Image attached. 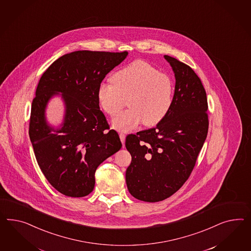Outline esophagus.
Wrapping results in <instances>:
<instances>
[{
  "label": "esophagus",
  "instance_id": "1",
  "mask_svg": "<svg viewBox=\"0 0 251 251\" xmlns=\"http://www.w3.org/2000/svg\"><path fill=\"white\" fill-rule=\"evenodd\" d=\"M125 138H126V135L124 133H120V139L122 141V144H124L125 143Z\"/></svg>",
  "mask_w": 251,
  "mask_h": 251
}]
</instances>
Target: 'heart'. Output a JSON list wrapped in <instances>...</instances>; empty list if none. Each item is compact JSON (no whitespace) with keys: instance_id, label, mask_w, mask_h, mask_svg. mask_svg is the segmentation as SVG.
Here are the masks:
<instances>
[{"instance_id":"1","label":"heart","mask_w":251,"mask_h":251,"mask_svg":"<svg viewBox=\"0 0 251 251\" xmlns=\"http://www.w3.org/2000/svg\"><path fill=\"white\" fill-rule=\"evenodd\" d=\"M96 96L108 115L117 113L127 100L129 109L113 117L111 125L117 130L128 131L143 122L150 127L163 121L174 103L175 83L169 75L137 60L117 71L112 82H100Z\"/></svg>"}]
</instances>
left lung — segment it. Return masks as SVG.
Masks as SVG:
<instances>
[{
    "mask_svg": "<svg viewBox=\"0 0 251 251\" xmlns=\"http://www.w3.org/2000/svg\"><path fill=\"white\" fill-rule=\"evenodd\" d=\"M175 73L174 103L155 128L126 137L131 155L126 170L129 194L136 199L163 201L182 187L195 167L208 131L207 99L189 66L164 55Z\"/></svg>",
    "mask_w": 251,
    "mask_h": 251,
    "instance_id": "left-lung-1",
    "label": "left lung"
}]
</instances>
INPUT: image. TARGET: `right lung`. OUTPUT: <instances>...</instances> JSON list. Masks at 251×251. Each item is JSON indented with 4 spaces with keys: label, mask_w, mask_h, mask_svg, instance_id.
I'll list each match as a JSON object with an SVG mask.
<instances>
[{
    "label": "right lung",
    "mask_w": 251,
    "mask_h": 251,
    "mask_svg": "<svg viewBox=\"0 0 251 251\" xmlns=\"http://www.w3.org/2000/svg\"><path fill=\"white\" fill-rule=\"evenodd\" d=\"M128 52L75 51L64 54L41 76L32 102L29 136L42 173L67 197L89 195L98 166L122 148L117 131L108 129L97 100V88ZM62 98L65 113L55 127L46 120L51 98Z\"/></svg>",
    "instance_id": "1"
}]
</instances>
